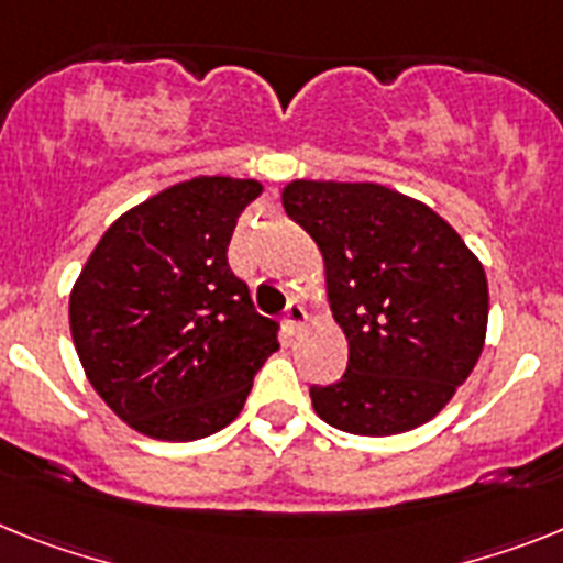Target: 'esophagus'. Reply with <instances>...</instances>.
Instances as JSON below:
<instances>
[{
  "label": "esophagus",
  "instance_id": "1",
  "mask_svg": "<svg viewBox=\"0 0 563 563\" xmlns=\"http://www.w3.org/2000/svg\"><path fill=\"white\" fill-rule=\"evenodd\" d=\"M306 320H309V314H306L303 306L289 303V309H286V325H289V332H300L306 325Z\"/></svg>",
  "mask_w": 563,
  "mask_h": 563
}]
</instances>
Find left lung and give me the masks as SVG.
Masks as SVG:
<instances>
[{
	"instance_id": "obj_1",
	"label": "left lung",
	"mask_w": 563,
	"mask_h": 563,
	"mask_svg": "<svg viewBox=\"0 0 563 563\" xmlns=\"http://www.w3.org/2000/svg\"><path fill=\"white\" fill-rule=\"evenodd\" d=\"M283 209L323 254L346 375L311 386L329 427L386 438L420 427L472 375L486 340L481 260L441 214L377 183L291 179Z\"/></svg>"
}]
</instances>
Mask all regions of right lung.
Listing matches in <instances>:
<instances>
[{"instance_id":"obj_1","label":"right lung","mask_w":563,"mask_h":563,"mask_svg":"<svg viewBox=\"0 0 563 563\" xmlns=\"http://www.w3.org/2000/svg\"><path fill=\"white\" fill-rule=\"evenodd\" d=\"M257 179L194 177L117 217L70 289V338L113 415L186 443L238 418L277 352V323L229 268Z\"/></svg>"}]
</instances>
